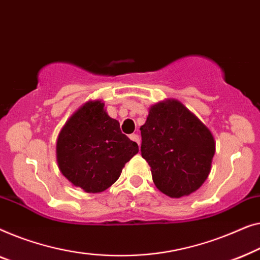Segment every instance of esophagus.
Here are the masks:
<instances>
[{"instance_id": "1", "label": "esophagus", "mask_w": 260, "mask_h": 260, "mask_svg": "<svg viewBox=\"0 0 260 260\" xmlns=\"http://www.w3.org/2000/svg\"><path fill=\"white\" fill-rule=\"evenodd\" d=\"M129 139H131V140H133L134 142H137L138 145H140V138H139L138 134H131Z\"/></svg>"}]
</instances>
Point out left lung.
I'll use <instances>...</instances> for the list:
<instances>
[{"label": "left lung", "instance_id": "left-lung-1", "mask_svg": "<svg viewBox=\"0 0 260 260\" xmlns=\"http://www.w3.org/2000/svg\"><path fill=\"white\" fill-rule=\"evenodd\" d=\"M141 131V155L151 166L156 188L171 198L188 196L202 186L211 171L213 135L178 100L149 108Z\"/></svg>", "mask_w": 260, "mask_h": 260}]
</instances>
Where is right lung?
<instances>
[{
    "mask_svg": "<svg viewBox=\"0 0 260 260\" xmlns=\"http://www.w3.org/2000/svg\"><path fill=\"white\" fill-rule=\"evenodd\" d=\"M101 101H89L66 122L56 144L61 173L85 192L99 193L118 180L126 162L139 152L121 133Z\"/></svg>",
    "mask_w": 260,
    "mask_h": 260,
    "instance_id": "obj_1",
    "label": "right lung"
}]
</instances>
